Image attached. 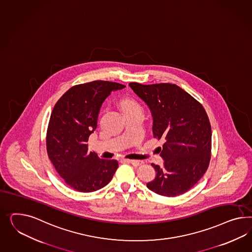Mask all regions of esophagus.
I'll list each match as a JSON object with an SVG mask.
<instances>
[{"label":"esophagus","mask_w":252,"mask_h":252,"mask_svg":"<svg viewBox=\"0 0 252 252\" xmlns=\"http://www.w3.org/2000/svg\"><path fill=\"white\" fill-rule=\"evenodd\" d=\"M125 162L131 164V165H134V166H139V165L144 164V162L140 161V160H129V159H127V160H125Z\"/></svg>","instance_id":"34e87169"}]
</instances>
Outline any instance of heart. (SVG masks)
<instances>
[{
    "instance_id": "1",
    "label": "heart",
    "mask_w": 252,
    "mask_h": 252,
    "mask_svg": "<svg viewBox=\"0 0 252 252\" xmlns=\"http://www.w3.org/2000/svg\"><path fill=\"white\" fill-rule=\"evenodd\" d=\"M124 115L130 113H143V107L133 99H124L121 102Z\"/></svg>"
}]
</instances>
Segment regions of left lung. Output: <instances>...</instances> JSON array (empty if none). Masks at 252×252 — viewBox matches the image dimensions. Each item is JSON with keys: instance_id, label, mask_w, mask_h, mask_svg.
<instances>
[{"instance_id": "8db88e82", "label": "left lung", "mask_w": 252, "mask_h": 252, "mask_svg": "<svg viewBox=\"0 0 252 252\" xmlns=\"http://www.w3.org/2000/svg\"><path fill=\"white\" fill-rule=\"evenodd\" d=\"M129 86L151 109L154 137L165 140L159 147L164 165L152 164L157 175L146 186L166 197L185 193L201 180L211 160L212 129L205 109L174 84Z\"/></svg>"}]
</instances>
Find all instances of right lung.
Masks as SVG:
<instances>
[{
	"instance_id": "obj_1",
	"label": "right lung",
	"mask_w": 252,
	"mask_h": 252,
	"mask_svg": "<svg viewBox=\"0 0 252 252\" xmlns=\"http://www.w3.org/2000/svg\"><path fill=\"white\" fill-rule=\"evenodd\" d=\"M124 87L108 81L76 85L54 106L47 129V153L58 174L77 191L91 192L105 187L119 166L117 160L88 153L87 143L96 128L103 101Z\"/></svg>"
}]
</instances>
